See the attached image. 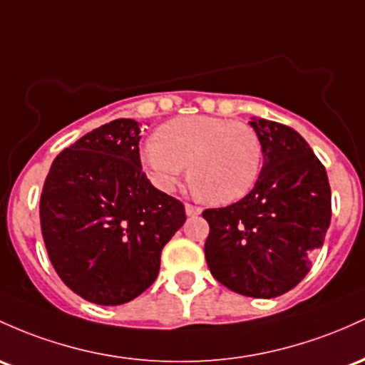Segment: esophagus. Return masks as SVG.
I'll use <instances>...</instances> for the list:
<instances>
[{
    "mask_svg": "<svg viewBox=\"0 0 365 365\" xmlns=\"http://www.w3.org/2000/svg\"><path fill=\"white\" fill-rule=\"evenodd\" d=\"M185 213L187 216H197L202 213V210L199 206H194V204H185Z\"/></svg>",
    "mask_w": 365,
    "mask_h": 365,
    "instance_id": "1",
    "label": "esophagus"
}]
</instances>
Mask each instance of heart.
Returning <instances> with one entry per match:
<instances>
[{
	"instance_id": "1",
	"label": "heart",
	"mask_w": 365,
	"mask_h": 365,
	"mask_svg": "<svg viewBox=\"0 0 365 365\" xmlns=\"http://www.w3.org/2000/svg\"><path fill=\"white\" fill-rule=\"evenodd\" d=\"M263 147L244 123L215 115H187L163 124L142 152L152 185L171 194L189 166V182L199 197L230 204L246 197L262 173Z\"/></svg>"
}]
</instances>
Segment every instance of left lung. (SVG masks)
Listing matches in <instances>:
<instances>
[{
    "label": "left lung",
    "instance_id": "8db88e82",
    "mask_svg": "<svg viewBox=\"0 0 365 365\" xmlns=\"http://www.w3.org/2000/svg\"><path fill=\"white\" fill-rule=\"evenodd\" d=\"M250 124L262 140V173L239 202L204 211L210 223L204 255L228 289L270 299L310 272L331 223V187L298 131L262 118Z\"/></svg>",
    "mask_w": 365,
    "mask_h": 365
}]
</instances>
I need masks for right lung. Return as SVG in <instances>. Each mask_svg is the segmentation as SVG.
Masks as SVG:
<instances>
[{
	"instance_id": "add662e5",
	"label": "right lung",
	"mask_w": 365,
	"mask_h": 365,
	"mask_svg": "<svg viewBox=\"0 0 365 365\" xmlns=\"http://www.w3.org/2000/svg\"><path fill=\"white\" fill-rule=\"evenodd\" d=\"M140 126L115 119L62 150L43 185L39 218L50 262L69 289L123 305L154 282L185 207L149 182Z\"/></svg>"
}]
</instances>
